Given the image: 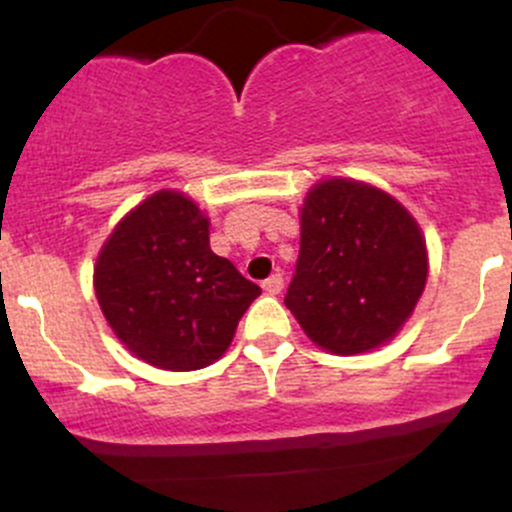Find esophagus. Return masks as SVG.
<instances>
[{
	"label": "esophagus",
	"instance_id": "esophagus-1",
	"mask_svg": "<svg viewBox=\"0 0 512 512\" xmlns=\"http://www.w3.org/2000/svg\"><path fill=\"white\" fill-rule=\"evenodd\" d=\"M282 287H285V280H282L280 272H277V275H272V277H267V280L262 282V289H265L267 294H280Z\"/></svg>",
	"mask_w": 512,
	"mask_h": 512
}]
</instances>
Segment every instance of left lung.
I'll use <instances>...</instances> for the list:
<instances>
[{
  "label": "left lung",
  "mask_w": 512,
  "mask_h": 512,
  "mask_svg": "<svg viewBox=\"0 0 512 512\" xmlns=\"http://www.w3.org/2000/svg\"><path fill=\"white\" fill-rule=\"evenodd\" d=\"M299 260L285 304L317 347L339 356L384 347L414 314L428 252L414 215L352 178L312 185L299 208Z\"/></svg>",
  "instance_id": "8db88e82"
}]
</instances>
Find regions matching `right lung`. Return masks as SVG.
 I'll return each instance as SVG.
<instances>
[{
  "mask_svg": "<svg viewBox=\"0 0 512 512\" xmlns=\"http://www.w3.org/2000/svg\"><path fill=\"white\" fill-rule=\"evenodd\" d=\"M94 289L128 352L165 371L218 361L262 292L210 250L208 215L178 190L123 215L96 257Z\"/></svg>",
  "mask_w": 512,
  "mask_h": 512,
  "instance_id": "1",
  "label": "right lung"
}]
</instances>
